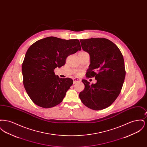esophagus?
I'll use <instances>...</instances> for the list:
<instances>
[{
  "label": "esophagus",
  "mask_w": 147,
  "mask_h": 147,
  "mask_svg": "<svg viewBox=\"0 0 147 147\" xmlns=\"http://www.w3.org/2000/svg\"><path fill=\"white\" fill-rule=\"evenodd\" d=\"M80 81H81V80L79 79V78H74L73 79V83L74 84H76L78 82H80Z\"/></svg>",
  "instance_id": "1"
}]
</instances>
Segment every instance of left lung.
Returning a JSON list of instances; mask_svg holds the SVG:
<instances>
[{
    "label": "left lung",
    "mask_w": 147,
    "mask_h": 147,
    "mask_svg": "<svg viewBox=\"0 0 147 147\" xmlns=\"http://www.w3.org/2000/svg\"><path fill=\"white\" fill-rule=\"evenodd\" d=\"M84 51L90 57L86 77H95L97 82L90 85L83 79L84 90L79 98L86 107L100 110L110 106L121 91L126 76L123 57L118 47L105 38L80 40Z\"/></svg>",
    "instance_id": "1"
}]
</instances>
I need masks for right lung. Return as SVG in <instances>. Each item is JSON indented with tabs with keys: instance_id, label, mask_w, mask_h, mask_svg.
<instances>
[{
	"instance_id": "right-lung-1",
	"label": "right lung",
	"mask_w": 147,
	"mask_h": 147,
	"mask_svg": "<svg viewBox=\"0 0 147 147\" xmlns=\"http://www.w3.org/2000/svg\"><path fill=\"white\" fill-rule=\"evenodd\" d=\"M81 50L77 39L48 37L33 43L22 64L23 83L36 105L51 108L60 104L73 83L70 78H60L54 69L65 63L68 56Z\"/></svg>"
}]
</instances>
